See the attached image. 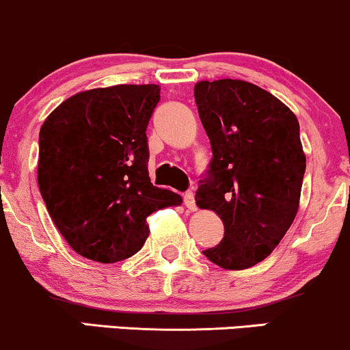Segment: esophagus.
<instances>
[{"mask_svg": "<svg viewBox=\"0 0 350 350\" xmlns=\"http://www.w3.org/2000/svg\"><path fill=\"white\" fill-rule=\"evenodd\" d=\"M183 203L185 206H187L190 211H195L196 209V203H195V195H193L191 191H187L183 195Z\"/></svg>", "mask_w": 350, "mask_h": 350, "instance_id": "1", "label": "esophagus"}]
</instances>
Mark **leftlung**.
<instances>
[{"label": "left lung", "instance_id": "8db88e82", "mask_svg": "<svg viewBox=\"0 0 350 350\" xmlns=\"http://www.w3.org/2000/svg\"><path fill=\"white\" fill-rule=\"evenodd\" d=\"M195 101L213 150L195 200L224 224L223 241L203 254L226 270L249 269L273 252L298 213L306 168L298 119L244 80L198 81Z\"/></svg>", "mask_w": 350, "mask_h": 350}]
</instances>
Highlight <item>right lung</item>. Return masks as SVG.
<instances>
[{
  "label": "right lung",
  "mask_w": 350,
  "mask_h": 350,
  "mask_svg": "<svg viewBox=\"0 0 350 350\" xmlns=\"http://www.w3.org/2000/svg\"><path fill=\"white\" fill-rule=\"evenodd\" d=\"M159 85H116L77 93L39 133L37 183L53 224L77 254L101 264L139 252L147 216L182 204L150 183L147 124Z\"/></svg>",
  "instance_id": "add662e5"
}]
</instances>
